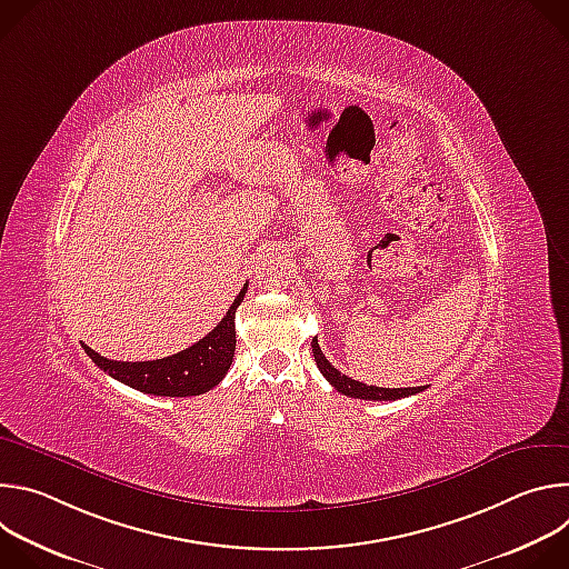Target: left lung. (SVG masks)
I'll return each instance as SVG.
<instances>
[{"mask_svg":"<svg viewBox=\"0 0 569 569\" xmlns=\"http://www.w3.org/2000/svg\"><path fill=\"white\" fill-rule=\"evenodd\" d=\"M312 345V356H315V362L321 371V376L327 378L340 393L349 396V398H365V400H398V398H405V396H415L419 391L426 389L423 387H405V389H389V387H373V385H365V382H358L349 376H345L342 371H338L329 360L327 356L321 353L317 340L310 342Z\"/></svg>","mask_w":569,"mask_h":569,"instance_id":"1","label":"left lung"}]
</instances>
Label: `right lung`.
I'll use <instances>...</instances> for the list:
<instances>
[{
    "mask_svg": "<svg viewBox=\"0 0 569 569\" xmlns=\"http://www.w3.org/2000/svg\"><path fill=\"white\" fill-rule=\"evenodd\" d=\"M248 292V283L236 295L227 315L218 321V327L207 333L193 347L150 362H119L99 356L94 349L83 345L92 362L103 369L114 380L152 396H200L213 389L227 373L233 351H236V323L233 315L242 297Z\"/></svg>",
    "mask_w": 569,
    "mask_h": 569,
    "instance_id": "right-lung-1",
    "label": "right lung"
}]
</instances>
